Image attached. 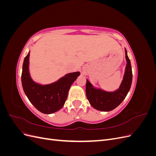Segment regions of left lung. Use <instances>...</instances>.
<instances>
[{"mask_svg": "<svg viewBox=\"0 0 156 156\" xmlns=\"http://www.w3.org/2000/svg\"><path fill=\"white\" fill-rule=\"evenodd\" d=\"M126 66L123 79L119 88L115 91L108 92L94 87L87 79L86 95L88 100L94 108L101 111H111L119 106L129 92L132 83V69L130 60L125 48Z\"/></svg>", "mask_w": 156, "mask_h": 156, "instance_id": "1", "label": "left lung"}]
</instances>
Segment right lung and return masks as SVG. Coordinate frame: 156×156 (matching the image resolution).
<instances>
[{
  "label": "right lung",
  "mask_w": 156,
  "mask_h": 156,
  "mask_svg": "<svg viewBox=\"0 0 156 156\" xmlns=\"http://www.w3.org/2000/svg\"><path fill=\"white\" fill-rule=\"evenodd\" d=\"M30 51L23 64L21 83L25 95L37 110L44 114H52L62 108L68 97L69 90L79 76L80 72L66 74L57 81L47 84L35 82L29 71Z\"/></svg>",
  "instance_id": "obj_1"
}]
</instances>
